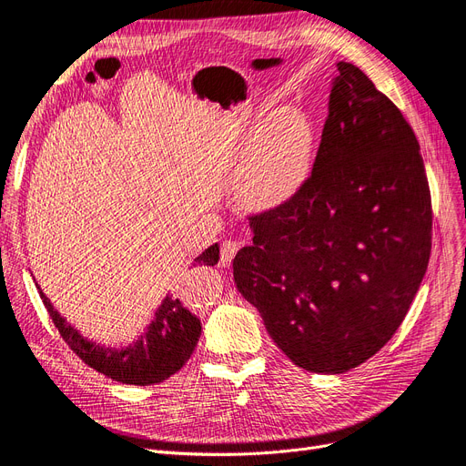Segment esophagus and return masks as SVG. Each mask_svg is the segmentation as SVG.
Wrapping results in <instances>:
<instances>
[{
    "label": "esophagus",
    "mask_w": 466,
    "mask_h": 466,
    "mask_svg": "<svg viewBox=\"0 0 466 466\" xmlns=\"http://www.w3.org/2000/svg\"><path fill=\"white\" fill-rule=\"evenodd\" d=\"M239 249V244L234 242V239H224V242L220 244V265L227 267L230 265V261L234 259V255L238 253Z\"/></svg>",
    "instance_id": "esophagus-1"
}]
</instances>
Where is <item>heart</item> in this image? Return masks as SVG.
<instances>
[{
	"label": "heart",
	"mask_w": 466,
	"mask_h": 466,
	"mask_svg": "<svg viewBox=\"0 0 466 466\" xmlns=\"http://www.w3.org/2000/svg\"><path fill=\"white\" fill-rule=\"evenodd\" d=\"M313 134L303 115L284 111L272 116L257 136L239 180V194L257 207L288 199L307 178Z\"/></svg>",
	"instance_id": "obj_1"
}]
</instances>
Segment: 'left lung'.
Listing matches in <instances>:
<instances>
[{"label":"left lung","instance_id":"1","mask_svg":"<svg viewBox=\"0 0 466 466\" xmlns=\"http://www.w3.org/2000/svg\"><path fill=\"white\" fill-rule=\"evenodd\" d=\"M317 157L282 203L249 215L234 284L298 367L339 374L400 329L432 251V198L415 132L351 63H338Z\"/></svg>","mask_w":466,"mask_h":466}]
</instances>
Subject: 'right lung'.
Wrapping results in <instances>:
<instances>
[{
  "label": "right lung",
  "instance_id": "add662e5",
  "mask_svg": "<svg viewBox=\"0 0 466 466\" xmlns=\"http://www.w3.org/2000/svg\"><path fill=\"white\" fill-rule=\"evenodd\" d=\"M218 263V246L207 248L194 265L213 267ZM40 298L54 320L61 338L76 353L82 363L94 370L113 378L116 382L132 386H149L167 380L178 372L189 355L194 353L201 334V322L178 299L165 298L147 332L127 350L101 348L84 339L71 324L51 307L49 299L40 291Z\"/></svg>",
  "mask_w": 466,
  "mask_h": 466
}]
</instances>
